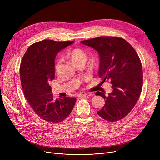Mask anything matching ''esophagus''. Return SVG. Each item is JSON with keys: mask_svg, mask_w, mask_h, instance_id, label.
<instances>
[{"mask_svg": "<svg viewBox=\"0 0 160 160\" xmlns=\"http://www.w3.org/2000/svg\"><path fill=\"white\" fill-rule=\"evenodd\" d=\"M87 93H86V92H80V93L77 94V96L78 98H80V97L85 96H87Z\"/></svg>", "mask_w": 160, "mask_h": 160, "instance_id": "esophagus-1", "label": "esophagus"}]
</instances>
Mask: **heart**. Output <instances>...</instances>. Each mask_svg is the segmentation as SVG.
Returning <instances> with one entry per match:
<instances>
[{"label":"heart","instance_id":"1","mask_svg":"<svg viewBox=\"0 0 160 160\" xmlns=\"http://www.w3.org/2000/svg\"><path fill=\"white\" fill-rule=\"evenodd\" d=\"M66 57L68 59H69L73 64L77 63L78 61L84 60L85 61L87 59L86 54L84 51L80 49L75 48L72 49L70 51H68L66 53ZM61 66V62L59 61H57L54 65V68L56 72H58Z\"/></svg>","mask_w":160,"mask_h":160}]
</instances>
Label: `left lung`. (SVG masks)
I'll return each instance as SVG.
<instances>
[{
  "label": "left lung",
  "mask_w": 160,
  "mask_h": 160,
  "mask_svg": "<svg viewBox=\"0 0 160 160\" xmlns=\"http://www.w3.org/2000/svg\"><path fill=\"white\" fill-rule=\"evenodd\" d=\"M94 49L100 58L99 76L111 80L112 92L108 96L97 92L105 99L98 115L108 122L123 118L138 101L142 87V68L140 58L132 45L125 39L100 37L80 42Z\"/></svg>",
  "instance_id": "obj_1"
}]
</instances>
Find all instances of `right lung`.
<instances>
[{"label":"right lung","instance_id":"right-lung-1","mask_svg":"<svg viewBox=\"0 0 160 160\" xmlns=\"http://www.w3.org/2000/svg\"><path fill=\"white\" fill-rule=\"evenodd\" d=\"M73 41L44 40L26 51L20 66V78L25 96L37 115L43 120L58 123L70 115L75 98L55 99L49 83L55 77V58Z\"/></svg>","mask_w":160,"mask_h":160}]
</instances>
